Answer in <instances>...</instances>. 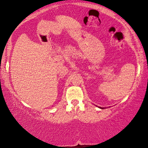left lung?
Returning a JSON list of instances; mask_svg holds the SVG:
<instances>
[{"instance_id":"1","label":"left lung","mask_w":148,"mask_h":148,"mask_svg":"<svg viewBox=\"0 0 148 148\" xmlns=\"http://www.w3.org/2000/svg\"><path fill=\"white\" fill-rule=\"evenodd\" d=\"M99 108H101V109H104V108H102V107H99Z\"/></svg>"}]
</instances>
